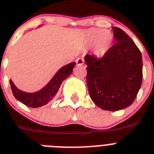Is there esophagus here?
Masks as SVG:
<instances>
[{
    "label": "esophagus",
    "instance_id": "34e87169",
    "mask_svg": "<svg viewBox=\"0 0 154 154\" xmlns=\"http://www.w3.org/2000/svg\"><path fill=\"white\" fill-rule=\"evenodd\" d=\"M76 63H77V65H83V64L85 63V60L83 58H78L76 60Z\"/></svg>",
    "mask_w": 154,
    "mask_h": 154
}]
</instances>
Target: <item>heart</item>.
<instances>
[{
    "mask_svg": "<svg viewBox=\"0 0 154 154\" xmlns=\"http://www.w3.org/2000/svg\"><path fill=\"white\" fill-rule=\"evenodd\" d=\"M114 36L109 30L91 29L85 33V42L88 45H94V53L97 57H103L113 43Z\"/></svg>",
    "mask_w": 154,
    "mask_h": 154,
    "instance_id": "1",
    "label": "heart"
}]
</instances>
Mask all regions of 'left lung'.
I'll list each match as a JSON object with an SVG mask.
<instances>
[{"mask_svg":"<svg viewBox=\"0 0 154 154\" xmlns=\"http://www.w3.org/2000/svg\"><path fill=\"white\" fill-rule=\"evenodd\" d=\"M116 42L101 58L85 56L87 84L91 98L103 110L118 111L136 99L143 79V59L129 35L112 28Z\"/></svg>","mask_w":154,"mask_h":154,"instance_id":"left-lung-1","label":"left lung"}]
</instances>
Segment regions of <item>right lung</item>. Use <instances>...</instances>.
Listing matches in <instances>:
<instances>
[{
    "label": "right lung",
    "instance_id": "add662e5",
    "mask_svg": "<svg viewBox=\"0 0 154 154\" xmlns=\"http://www.w3.org/2000/svg\"><path fill=\"white\" fill-rule=\"evenodd\" d=\"M75 64L76 63L73 62L63 66L59 69V71L55 74L46 86L44 87L42 90L35 93H26L20 91L16 88L11 80H10L11 88L14 97L18 101L23 103L24 105L31 108H38L46 105L53 99L63 81L71 74Z\"/></svg>",
    "mask_w": 154,
    "mask_h": 154
}]
</instances>
